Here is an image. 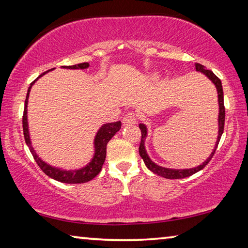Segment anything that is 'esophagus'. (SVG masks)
Listing matches in <instances>:
<instances>
[{
	"mask_svg": "<svg viewBox=\"0 0 248 248\" xmlns=\"http://www.w3.org/2000/svg\"><path fill=\"white\" fill-rule=\"evenodd\" d=\"M137 124L136 114H133V112H128V114H125L123 118V124L130 125V124Z\"/></svg>",
	"mask_w": 248,
	"mask_h": 248,
	"instance_id": "esophagus-1",
	"label": "esophagus"
}]
</instances>
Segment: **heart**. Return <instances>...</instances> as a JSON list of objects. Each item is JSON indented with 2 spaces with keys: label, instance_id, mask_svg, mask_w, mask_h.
I'll return each instance as SVG.
<instances>
[{
  "label": "heart",
  "instance_id": "heart-1",
  "mask_svg": "<svg viewBox=\"0 0 248 248\" xmlns=\"http://www.w3.org/2000/svg\"><path fill=\"white\" fill-rule=\"evenodd\" d=\"M150 78H151V79H157V78H158V74L152 73V74L150 75Z\"/></svg>",
  "mask_w": 248,
  "mask_h": 248
}]
</instances>
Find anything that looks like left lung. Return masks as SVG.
Instances as JSON below:
<instances>
[{"mask_svg":"<svg viewBox=\"0 0 248 248\" xmlns=\"http://www.w3.org/2000/svg\"><path fill=\"white\" fill-rule=\"evenodd\" d=\"M196 71L198 72H201L204 74L210 81H211L215 86L217 87V102H219V117H217V125H219V130H217V141L215 144V148H213L211 154L209 155V157L205 159V161L196 167H192V169H184V170H176V169H170V167H163L157 165L156 163H154L152 159L150 158L148 152H146L145 149V139L148 137V128L144 124H140L139 128L141 129V142H140V146H139V153L140 156L143 158V161L145 163V165L148 169L153 171L154 174H156L158 176H162V177L167 178V179H179V178H185L188 177V176L194 175L197 171H199L203 169V167L208 164L210 162V159L212 158L213 154H215L216 150L217 148V144H219L220 139L222 133H223V129H224V120H225V108H224V100H223V90H222V83L221 79L217 77V75L210 70H205L204 66L202 64L196 63Z\"/></svg>","mask_w":248,"mask_h":248,"instance_id":"1","label":"left lung"}]
</instances>
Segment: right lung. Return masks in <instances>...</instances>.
<instances>
[{"label": "right lung", "mask_w": 248, "mask_h": 248, "mask_svg": "<svg viewBox=\"0 0 248 248\" xmlns=\"http://www.w3.org/2000/svg\"><path fill=\"white\" fill-rule=\"evenodd\" d=\"M90 66L89 62H84V63H78L74 65H65L62 66L63 69H71V70H85ZM54 70L51 69L49 71ZM47 72L43 73L39 75L35 81H33L31 86L28 87L26 99H25V107H24V116H23V130H24V137L25 141H26V144L31 150L33 158L37 162V164L40 167V170L44 171L46 175H48L49 177H51L54 180H58V182L65 183V184H82L90 182V180L93 179L95 176L99 174L100 170H102L103 164L105 162V158H106V146L109 140L111 139L112 137L115 136L116 132H118L121 128V123L120 121H117V123H110V124H105L102 127L98 129L97 133H96L95 139H94V154L93 157H92L91 161L87 163L85 166L81 167V169L78 170H64L61 169V167H54L52 165L46 163L44 159H41L38 154L32 148L31 140V133H29V127H28V116H27V105H28V98H29V93H31V90L33 84L37 81V79L40 78L43 75H45Z\"/></svg>", "instance_id": "add662e5"}]
</instances>
